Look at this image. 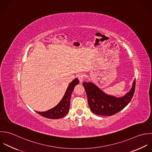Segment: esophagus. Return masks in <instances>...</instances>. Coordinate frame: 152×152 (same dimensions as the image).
<instances>
[{
	"label": "esophagus",
	"mask_w": 152,
	"mask_h": 152,
	"mask_svg": "<svg viewBox=\"0 0 152 152\" xmlns=\"http://www.w3.org/2000/svg\"><path fill=\"white\" fill-rule=\"evenodd\" d=\"M84 78H85V75L83 73H80L78 75V79H79L80 82H82Z\"/></svg>",
	"instance_id": "obj_1"
}]
</instances>
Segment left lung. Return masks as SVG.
<instances>
[{"label":"left lung","mask_w":152,"mask_h":152,"mask_svg":"<svg viewBox=\"0 0 152 152\" xmlns=\"http://www.w3.org/2000/svg\"><path fill=\"white\" fill-rule=\"evenodd\" d=\"M83 85L92 112L98 115L111 116L124 108L131 101L135 91L136 81H134L130 92L121 98H116L104 94L91 82H83Z\"/></svg>","instance_id":"obj_1"}]
</instances>
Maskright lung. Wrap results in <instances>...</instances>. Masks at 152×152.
<instances>
[{
    "label": "right lung",
    "mask_w": 152,
    "mask_h": 152,
    "mask_svg": "<svg viewBox=\"0 0 152 152\" xmlns=\"http://www.w3.org/2000/svg\"><path fill=\"white\" fill-rule=\"evenodd\" d=\"M79 83L78 79L73 80L69 85L64 96L61 101L53 108L45 112L36 111L40 115L50 119H58L64 117L69 111L70 102L72 93L75 86Z\"/></svg>",
    "instance_id": "right-lung-1"
}]
</instances>
